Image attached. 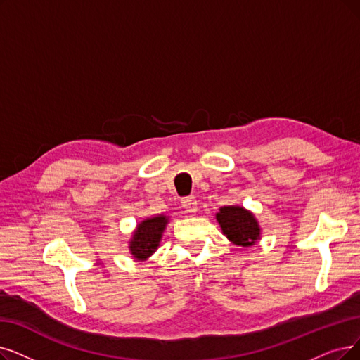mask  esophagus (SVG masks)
<instances>
[{
	"mask_svg": "<svg viewBox=\"0 0 360 360\" xmlns=\"http://www.w3.org/2000/svg\"><path fill=\"white\" fill-rule=\"evenodd\" d=\"M181 205L188 212H196V210H198V202H196V198L195 196H186V198H183L181 199Z\"/></svg>",
	"mask_w": 360,
	"mask_h": 360,
	"instance_id": "esophagus-1",
	"label": "esophagus"
}]
</instances>
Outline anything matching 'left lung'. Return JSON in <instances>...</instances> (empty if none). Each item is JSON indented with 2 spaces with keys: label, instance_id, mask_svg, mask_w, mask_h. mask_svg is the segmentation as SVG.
I'll return each instance as SVG.
<instances>
[{
  "label": "left lung",
  "instance_id": "left-lung-1",
  "mask_svg": "<svg viewBox=\"0 0 360 360\" xmlns=\"http://www.w3.org/2000/svg\"><path fill=\"white\" fill-rule=\"evenodd\" d=\"M223 235L227 236L230 242L239 247H251L260 239L262 229L258 226L254 214L243 207L229 205L221 207L215 214Z\"/></svg>",
  "mask_w": 360,
  "mask_h": 360
}]
</instances>
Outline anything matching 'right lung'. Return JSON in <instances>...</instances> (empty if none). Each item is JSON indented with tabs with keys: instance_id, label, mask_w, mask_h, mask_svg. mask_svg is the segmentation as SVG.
<instances>
[{
	"instance_id": "right-lung-1",
	"label": "right lung",
	"mask_w": 360,
	"mask_h": 360,
	"mask_svg": "<svg viewBox=\"0 0 360 360\" xmlns=\"http://www.w3.org/2000/svg\"><path fill=\"white\" fill-rule=\"evenodd\" d=\"M167 223V215H156L137 224L128 247L136 260L145 262L158 250Z\"/></svg>"
}]
</instances>
